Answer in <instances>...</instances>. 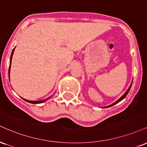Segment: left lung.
Returning a JSON list of instances; mask_svg holds the SVG:
<instances>
[{"label": "left lung", "mask_w": 147, "mask_h": 147, "mask_svg": "<svg viewBox=\"0 0 147 147\" xmlns=\"http://www.w3.org/2000/svg\"><path fill=\"white\" fill-rule=\"evenodd\" d=\"M131 85H132V84H131V86H130V87L129 88V89H128L127 90H126V92H125V93L124 94V95L122 96V97H121V98H119V99H118V100L117 101V102H115V103H113V104H111V105H110V106H107V107H105V108H108V107H110V106H113V105H115V104H117L118 102H120V101H122L123 99H124L126 97V96L127 95V94L129 93V90H130V89H131Z\"/></svg>", "instance_id": "left-lung-1"}]
</instances>
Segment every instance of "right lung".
Wrapping results in <instances>:
<instances>
[{
  "label": "right lung",
  "mask_w": 147,
  "mask_h": 147,
  "mask_svg": "<svg viewBox=\"0 0 147 147\" xmlns=\"http://www.w3.org/2000/svg\"><path fill=\"white\" fill-rule=\"evenodd\" d=\"M14 49L15 48L13 49L12 52H11V57H10V61H9V68H10V65H11V59H12V55H13V53H14ZM9 71H10V69L9 68ZM44 99V100H41V101H30V100H26V99H23L25 101H26V102H29V103H31V104H40V103H43L45 101H46L47 99Z\"/></svg>",
  "instance_id": "obj_1"
}]
</instances>
